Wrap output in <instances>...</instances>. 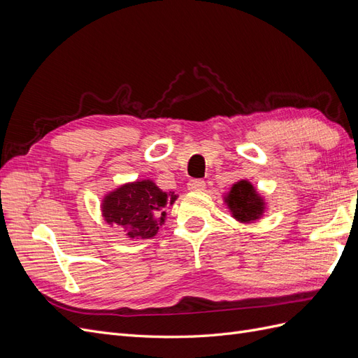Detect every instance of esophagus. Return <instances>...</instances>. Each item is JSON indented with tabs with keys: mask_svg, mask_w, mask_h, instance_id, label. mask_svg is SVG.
Masks as SVG:
<instances>
[{
	"mask_svg": "<svg viewBox=\"0 0 358 358\" xmlns=\"http://www.w3.org/2000/svg\"><path fill=\"white\" fill-rule=\"evenodd\" d=\"M206 188V182L201 179H194L188 182V189L189 191H203Z\"/></svg>",
	"mask_w": 358,
	"mask_h": 358,
	"instance_id": "esophagus-1",
	"label": "esophagus"
}]
</instances>
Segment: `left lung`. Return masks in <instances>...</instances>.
Segmentation results:
<instances>
[{
  "instance_id": "8db88e82",
  "label": "left lung",
  "mask_w": 358,
  "mask_h": 358,
  "mask_svg": "<svg viewBox=\"0 0 358 358\" xmlns=\"http://www.w3.org/2000/svg\"><path fill=\"white\" fill-rule=\"evenodd\" d=\"M225 203L233 213V218L241 222H251L259 220L266 206L251 182L239 180L231 187L225 196Z\"/></svg>"
}]
</instances>
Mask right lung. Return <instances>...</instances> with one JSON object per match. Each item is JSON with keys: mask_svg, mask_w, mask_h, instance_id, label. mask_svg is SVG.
I'll return each instance as SVG.
<instances>
[{"mask_svg": "<svg viewBox=\"0 0 358 358\" xmlns=\"http://www.w3.org/2000/svg\"><path fill=\"white\" fill-rule=\"evenodd\" d=\"M176 199L175 192H164L152 180H137L107 194L101 209L106 222L121 225L128 237L149 239L164 224V209Z\"/></svg>", "mask_w": 358, "mask_h": 358, "instance_id": "1", "label": "right lung"}]
</instances>
